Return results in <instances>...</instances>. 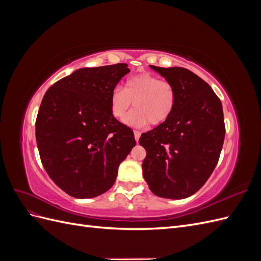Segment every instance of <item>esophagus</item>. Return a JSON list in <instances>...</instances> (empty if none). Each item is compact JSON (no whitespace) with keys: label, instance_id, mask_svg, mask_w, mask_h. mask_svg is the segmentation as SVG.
I'll return each mask as SVG.
<instances>
[{"label":"esophagus","instance_id":"34e87169","mask_svg":"<svg viewBox=\"0 0 261 261\" xmlns=\"http://www.w3.org/2000/svg\"><path fill=\"white\" fill-rule=\"evenodd\" d=\"M134 135H135V139H136V141L138 143V140H139V138H140V132H138V130H134Z\"/></svg>","mask_w":261,"mask_h":261}]
</instances>
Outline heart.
<instances>
[{
    "instance_id": "b5f03b06",
    "label": "heart",
    "mask_w": 261,
    "mask_h": 261,
    "mask_svg": "<svg viewBox=\"0 0 261 261\" xmlns=\"http://www.w3.org/2000/svg\"><path fill=\"white\" fill-rule=\"evenodd\" d=\"M134 102L135 110L126 116L125 124L141 128L150 123L163 124L172 114L176 102V91L169 81L144 73L128 78L124 89L116 87L110 97V109L117 120H123Z\"/></svg>"
}]
</instances>
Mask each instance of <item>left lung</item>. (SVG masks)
Listing matches in <instances>:
<instances>
[{
    "label": "left lung",
    "mask_w": 261,
    "mask_h": 261,
    "mask_svg": "<svg viewBox=\"0 0 261 261\" xmlns=\"http://www.w3.org/2000/svg\"><path fill=\"white\" fill-rule=\"evenodd\" d=\"M150 67L174 86L176 102L167 121L139 138L147 152L143 175L155 196L187 198L206 183L218 163L225 136L222 103L191 70Z\"/></svg>",
    "instance_id": "left-lung-1"
}]
</instances>
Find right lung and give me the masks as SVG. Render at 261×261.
I'll return each instance as SVG.
<instances>
[{"label":"right lung","mask_w":261,"mask_h":261,"mask_svg":"<svg viewBox=\"0 0 261 261\" xmlns=\"http://www.w3.org/2000/svg\"><path fill=\"white\" fill-rule=\"evenodd\" d=\"M127 73L125 63L80 68L42 99L36 121L41 162L54 183L75 198L109 191L136 145L133 130L110 109L111 93Z\"/></svg>","instance_id":"right-lung-1"}]
</instances>
